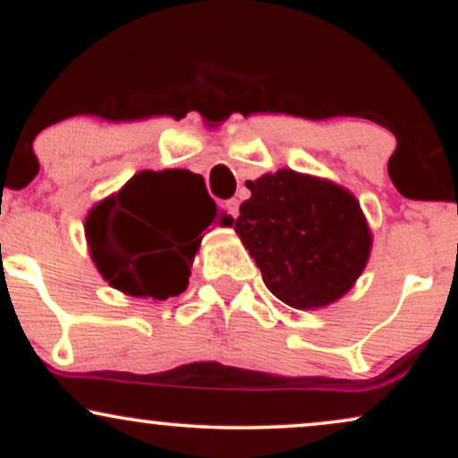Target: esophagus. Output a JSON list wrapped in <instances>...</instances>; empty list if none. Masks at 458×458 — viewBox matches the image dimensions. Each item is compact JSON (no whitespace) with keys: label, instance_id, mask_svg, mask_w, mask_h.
I'll return each mask as SVG.
<instances>
[{"label":"esophagus","instance_id":"obj_1","mask_svg":"<svg viewBox=\"0 0 458 458\" xmlns=\"http://www.w3.org/2000/svg\"><path fill=\"white\" fill-rule=\"evenodd\" d=\"M225 208H227V212L233 218L240 216V202H237L235 198L233 199H227V202H225Z\"/></svg>","mask_w":458,"mask_h":458}]
</instances>
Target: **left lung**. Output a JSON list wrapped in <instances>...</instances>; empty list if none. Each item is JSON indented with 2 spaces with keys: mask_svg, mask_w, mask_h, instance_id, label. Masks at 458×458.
Masks as SVG:
<instances>
[{
  "mask_svg": "<svg viewBox=\"0 0 458 458\" xmlns=\"http://www.w3.org/2000/svg\"><path fill=\"white\" fill-rule=\"evenodd\" d=\"M235 231L281 302L298 310L334 304L352 290L371 256L360 202L329 179L279 168L246 181Z\"/></svg>",
  "mask_w": 458,
  "mask_h": 458,
  "instance_id": "obj_1",
  "label": "left lung"
}]
</instances>
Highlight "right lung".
I'll return each mask as SVG.
<instances>
[{
	"label": "right lung",
	"instance_id": "1",
	"mask_svg": "<svg viewBox=\"0 0 458 458\" xmlns=\"http://www.w3.org/2000/svg\"><path fill=\"white\" fill-rule=\"evenodd\" d=\"M198 183L187 171H141L93 206L85 218L87 248L108 285L152 300L187 290L202 231L212 221L233 225L210 198L202 206L187 198L183 187Z\"/></svg>",
	"mask_w": 458,
	"mask_h": 458
}]
</instances>
